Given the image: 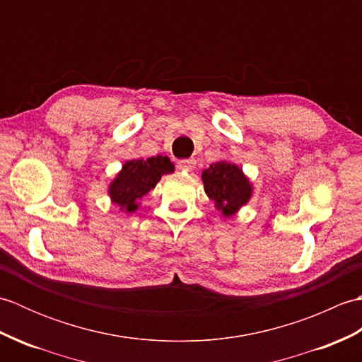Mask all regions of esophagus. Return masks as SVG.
I'll list each match as a JSON object with an SVG mask.
<instances>
[{"label":"esophagus","mask_w":362,"mask_h":362,"mask_svg":"<svg viewBox=\"0 0 362 362\" xmlns=\"http://www.w3.org/2000/svg\"><path fill=\"white\" fill-rule=\"evenodd\" d=\"M196 165V160L194 158H183L177 161V168L179 169H185V171H189V169H193Z\"/></svg>","instance_id":"esophagus-1"}]
</instances>
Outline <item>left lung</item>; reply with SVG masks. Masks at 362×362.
Masks as SVG:
<instances>
[{"mask_svg": "<svg viewBox=\"0 0 362 362\" xmlns=\"http://www.w3.org/2000/svg\"><path fill=\"white\" fill-rule=\"evenodd\" d=\"M205 193L226 218L249 202L252 185L240 168L228 161H218L202 173Z\"/></svg>", "mask_w": 362, "mask_h": 362, "instance_id": "1", "label": "left lung"}]
</instances>
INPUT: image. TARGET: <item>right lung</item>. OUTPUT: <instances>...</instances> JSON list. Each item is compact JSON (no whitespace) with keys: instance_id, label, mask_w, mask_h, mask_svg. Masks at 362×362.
Wrapping results in <instances>:
<instances>
[{"instance_id":"1","label":"right lung","mask_w":362,"mask_h":362,"mask_svg":"<svg viewBox=\"0 0 362 362\" xmlns=\"http://www.w3.org/2000/svg\"><path fill=\"white\" fill-rule=\"evenodd\" d=\"M173 171L171 160L161 156L126 161L117 179L112 182L109 194L121 210L132 213L138 209L140 199L156 188L161 175Z\"/></svg>"}]
</instances>
